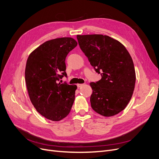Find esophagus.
Listing matches in <instances>:
<instances>
[{"instance_id":"1","label":"esophagus","mask_w":159,"mask_h":159,"mask_svg":"<svg viewBox=\"0 0 159 159\" xmlns=\"http://www.w3.org/2000/svg\"><path fill=\"white\" fill-rule=\"evenodd\" d=\"M84 84H77V87L79 88H81V87H82L83 86H84Z\"/></svg>"}]
</instances>
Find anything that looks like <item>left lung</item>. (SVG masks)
Returning a JSON list of instances; mask_svg holds the SVG:
<instances>
[{
	"instance_id": "left-lung-1",
	"label": "left lung",
	"mask_w": 159,
	"mask_h": 159,
	"mask_svg": "<svg viewBox=\"0 0 159 159\" xmlns=\"http://www.w3.org/2000/svg\"><path fill=\"white\" fill-rule=\"evenodd\" d=\"M82 51L101 79L91 82V106L97 113L111 116L125 109L135 88L136 75L132 58L125 46L109 36L77 35Z\"/></svg>"
}]
</instances>
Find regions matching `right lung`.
<instances>
[{
    "label": "right lung",
    "instance_id": "add662e5",
    "mask_svg": "<svg viewBox=\"0 0 159 159\" xmlns=\"http://www.w3.org/2000/svg\"><path fill=\"white\" fill-rule=\"evenodd\" d=\"M77 46L71 37L48 40L30 53L25 69V80L30 101L45 118L60 121L70 113L76 85L59 82L66 73L67 55Z\"/></svg>",
    "mask_w": 159,
    "mask_h": 159
}]
</instances>
